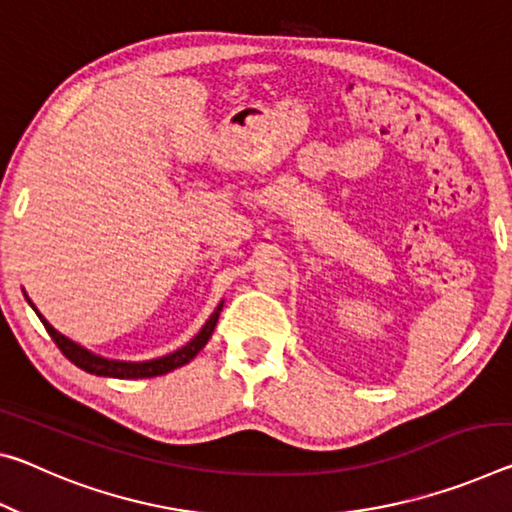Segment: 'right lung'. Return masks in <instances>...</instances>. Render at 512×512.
Returning <instances> with one entry per match:
<instances>
[{"label":"right lung","instance_id":"right-lung-1","mask_svg":"<svg viewBox=\"0 0 512 512\" xmlns=\"http://www.w3.org/2000/svg\"><path fill=\"white\" fill-rule=\"evenodd\" d=\"M29 300V298H27ZM29 305L34 307V303L29 300ZM36 310V307H34ZM221 310H223V303L216 307L214 314L209 316L205 326H202V330L198 332L196 337L191 339L189 344L177 348L175 353H168L164 355V358H157V360H148V362H123V360H109V358H102V355H95L88 351V348L79 346L72 342V339L63 337L61 332H56L50 323H47L43 319V314H38V319L43 321L45 330L50 332V337L54 339V344L61 348V353L66 355V358L77 364L79 369H84L88 373H95V376H107V378H127V380H134V378H154V376H164V373L173 371V369H180L184 367V364H189L196 355L205 348V344L209 342V337H212V332L216 328V321L218 316H221Z\"/></svg>","mask_w":512,"mask_h":512}]
</instances>
